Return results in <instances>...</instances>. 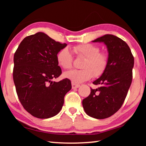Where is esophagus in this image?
Masks as SVG:
<instances>
[{
  "instance_id": "34e87169",
  "label": "esophagus",
  "mask_w": 146,
  "mask_h": 146,
  "mask_svg": "<svg viewBox=\"0 0 146 146\" xmlns=\"http://www.w3.org/2000/svg\"><path fill=\"white\" fill-rule=\"evenodd\" d=\"M71 86H72V89H76L80 87V85L76 84L72 82V84H71Z\"/></svg>"
}]
</instances>
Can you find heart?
<instances>
[{
    "instance_id": "heart-1",
    "label": "heart",
    "mask_w": 146,
    "mask_h": 146,
    "mask_svg": "<svg viewBox=\"0 0 146 146\" xmlns=\"http://www.w3.org/2000/svg\"><path fill=\"white\" fill-rule=\"evenodd\" d=\"M77 56L85 57L82 70H74L64 74V76L73 83L83 82L92 76H98L104 72L108 65V56L100 52V48L92 44H78L73 47ZM58 65L64 70H70L73 66V56L67 48L60 49L56 54Z\"/></svg>"
}]
</instances>
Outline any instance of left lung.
Here are the masks:
<instances>
[{
  "label": "left lung",
  "instance_id": "1",
  "mask_svg": "<svg viewBox=\"0 0 146 146\" xmlns=\"http://www.w3.org/2000/svg\"><path fill=\"white\" fill-rule=\"evenodd\" d=\"M93 42H104L107 46L108 65L93 82L99 87L91 88L82 106L90 117L104 119L118 111L124 102L132 82L134 57L127 43L113 35H105Z\"/></svg>",
  "mask_w": 146,
  "mask_h": 146
}]
</instances>
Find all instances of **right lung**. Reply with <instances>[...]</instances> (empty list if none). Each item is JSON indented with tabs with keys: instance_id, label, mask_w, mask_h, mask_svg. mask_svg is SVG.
<instances>
[{
	"instance_id": "add662e5",
	"label": "right lung",
	"mask_w": 146,
	"mask_h": 146,
	"mask_svg": "<svg viewBox=\"0 0 146 146\" xmlns=\"http://www.w3.org/2000/svg\"><path fill=\"white\" fill-rule=\"evenodd\" d=\"M66 46L38 32L24 38L15 53L13 77L17 94L24 108L35 117L57 115L71 89L68 78L53 81L62 73L56 54Z\"/></svg>"
}]
</instances>
